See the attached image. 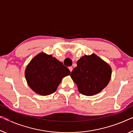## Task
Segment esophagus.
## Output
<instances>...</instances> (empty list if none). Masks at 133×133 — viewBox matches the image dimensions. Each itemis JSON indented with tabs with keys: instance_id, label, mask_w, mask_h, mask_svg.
Returning a JSON list of instances; mask_svg holds the SVG:
<instances>
[{
	"instance_id": "obj_1",
	"label": "esophagus",
	"mask_w": 133,
	"mask_h": 133,
	"mask_svg": "<svg viewBox=\"0 0 133 133\" xmlns=\"http://www.w3.org/2000/svg\"><path fill=\"white\" fill-rule=\"evenodd\" d=\"M69 70H70V72H71V71L73 70V67H71V66H70V67H69Z\"/></svg>"
}]
</instances>
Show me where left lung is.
I'll return each instance as SVG.
<instances>
[{"instance_id": "obj_1", "label": "left lung", "mask_w": 133, "mask_h": 133, "mask_svg": "<svg viewBox=\"0 0 133 133\" xmlns=\"http://www.w3.org/2000/svg\"><path fill=\"white\" fill-rule=\"evenodd\" d=\"M111 72L109 65L93 54L82 57L70 76L82 94L92 96L106 87L111 79Z\"/></svg>"}]
</instances>
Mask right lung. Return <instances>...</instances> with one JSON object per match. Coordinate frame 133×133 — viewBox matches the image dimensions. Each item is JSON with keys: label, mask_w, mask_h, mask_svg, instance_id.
<instances>
[{"label": "right lung", "mask_w": 133, "mask_h": 133, "mask_svg": "<svg viewBox=\"0 0 133 133\" xmlns=\"http://www.w3.org/2000/svg\"><path fill=\"white\" fill-rule=\"evenodd\" d=\"M25 74L29 87L37 94L45 96L54 93L70 71L51 55L41 52L29 63Z\"/></svg>", "instance_id": "obj_1"}]
</instances>
